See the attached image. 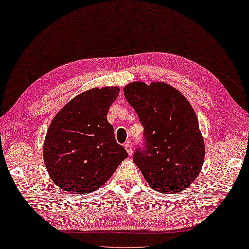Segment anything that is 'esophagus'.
Listing matches in <instances>:
<instances>
[{"instance_id":"1","label":"esophagus","mask_w":249,"mask_h":249,"mask_svg":"<svg viewBox=\"0 0 249 249\" xmlns=\"http://www.w3.org/2000/svg\"><path fill=\"white\" fill-rule=\"evenodd\" d=\"M124 149L126 150V152L129 153V156H132V154H133V149H132V145L130 142L124 143Z\"/></svg>"}]
</instances>
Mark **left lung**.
Masks as SVG:
<instances>
[{
	"label": "left lung",
	"instance_id": "left-lung-1",
	"mask_svg": "<svg viewBox=\"0 0 249 249\" xmlns=\"http://www.w3.org/2000/svg\"><path fill=\"white\" fill-rule=\"evenodd\" d=\"M124 97L143 126L133 161L154 190L177 193L199 175L204 143L197 116L184 96L165 83L133 82Z\"/></svg>",
	"mask_w": 249,
	"mask_h": 249
}]
</instances>
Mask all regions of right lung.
Returning a JSON list of instances; mask_svg holds the SVG:
<instances>
[{
  "label": "right lung",
  "instance_id": "right-lung-1",
  "mask_svg": "<svg viewBox=\"0 0 249 249\" xmlns=\"http://www.w3.org/2000/svg\"><path fill=\"white\" fill-rule=\"evenodd\" d=\"M118 92V87L82 92L52 120L43 158L50 177L60 189L78 194L100 189L128 157L107 119Z\"/></svg>",
  "mask_w": 249,
  "mask_h": 249
}]
</instances>
